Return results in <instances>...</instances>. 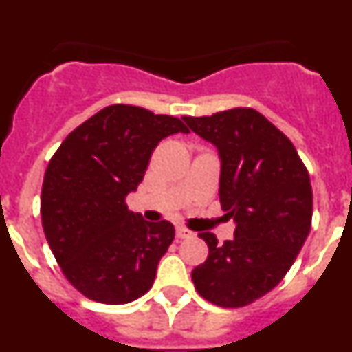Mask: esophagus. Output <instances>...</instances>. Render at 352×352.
Instances as JSON below:
<instances>
[{"label":"esophagus","mask_w":352,"mask_h":352,"mask_svg":"<svg viewBox=\"0 0 352 352\" xmlns=\"http://www.w3.org/2000/svg\"><path fill=\"white\" fill-rule=\"evenodd\" d=\"M190 236H194V232L188 231V229H185V227H176V238L178 239L190 238Z\"/></svg>","instance_id":"34e87169"}]
</instances>
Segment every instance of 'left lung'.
<instances>
[{"label": "left lung", "instance_id": "left-lung-1", "mask_svg": "<svg viewBox=\"0 0 352 352\" xmlns=\"http://www.w3.org/2000/svg\"><path fill=\"white\" fill-rule=\"evenodd\" d=\"M183 121L219 151L220 204L236 223L223 245L213 232L199 234L210 254L192 280L211 303L245 307L284 278L309 236V170L292 142L254 109Z\"/></svg>", "mask_w": 352, "mask_h": 352}]
</instances>
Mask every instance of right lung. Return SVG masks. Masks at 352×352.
Here are the masks:
<instances>
[{
	"mask_svg": "<svg viewBox=\"0 0 352 352\" xmlns=\"http://www.w3.org/2000/svg\"><path fill=\"white\" fill-rule=\"evenodd\" d=\"M188 133L182 120L135 105H109L61 142L43 176L40 213L65 276L93 301L123 305L153 285L174 239L167 220L126 206L162 139Z\"/></svg>",
	"mask_w": 352,
	"mask_h": 352,
	"instance_id": "right-lung-1",
	"label": "right lung"
}]
</instances>
